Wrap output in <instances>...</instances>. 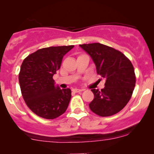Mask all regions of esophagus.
Masks as SVG:
<instances>
[{
  "mask_svg": "<svg viewBox=\"0 0 154 154\" xmlns=\"http://www.w3.org/2000/svg\"><path fill=\"white\" fill-rule=\"evenodd\" d=\"M82 89H78V88H74V89H72V91L75 92V93H79V92H82Z\"/></svg>",
  "mask_w": 154,
  "mask_h": 154,
  "instance_id": "obj_1",
  "label": "esophagus"
}]
</instances>
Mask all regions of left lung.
<instances>
[{
  "label": "left lung",
  "mask_w": 154,
  "mask_h": 154,
  "mask_svg": "<svg viewBox=\"0 0 154 154\" xmlns=\"http://www.w3.org/2000/svg\"><path fill=\"white\" fill-rule=\"evenodd\" d=\"M90 55L98 75L106 79L105 87L92 89L94 99L91 110L100 116H109L123 109L131 98L135 75L131 61L122 53L98 43L79 45Z\"/></svg>",
  "instance_id": "left-lung-1"
}]
</instances>
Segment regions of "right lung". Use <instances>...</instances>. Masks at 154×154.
I'll use <instances>...</instances> for the list:
<instances>
[{
  "mask_svg": "<svg viewBox=\"0 0 154 154\" xmlns=\"http://www.w3.org/2000/svg\"><path fill=\"white\" fill-rule=\"evenodd\" d=\"M73 48L74 45L44 48L23 61L19 75L22 97L29 109L40 117L55 119L68 107L71 90L55 85L53 76L61 67L63 56Z\"/></svg>",
  "mask_w": 154,
  "mask_h": 154,
  "instance_id": "obj_1",
  "label": "right lung"
}]
</instances>
